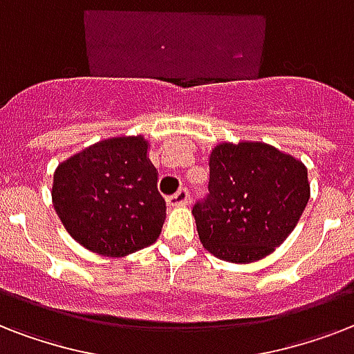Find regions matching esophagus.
I'll return each instance as SVG.
<instances>
[{
    "label": "esophagus",
    "mask_w": 354,
    "mask_h": 354,
    "mask_svg": "<svg viewBox=\"0 0 354 354\" xmlns=\"http://www.w3.org/2000/svg\"><path fill=\"white\" fill-rule=\"evenodd\" d=\"M191 202V193H189L187 189H180L176 194H172L167 198V204L171 205V207H178V205H189Z\"/></svg>",
    "instance_id": "obj_1"
}]
</instances>
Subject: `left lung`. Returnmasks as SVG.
I'll list each match as a JSON object with an SVG mask.
<instances>
[{
	"label": "left lung",
	"instance_id": "left-lung-1",
	"mask_svg": "<svg viewBox=\"0 0 354 354\" xmlns=\"http://www.w3.org/2000/svg\"><path fill=\"white\" fill-rule=\"evenodd\" d=\"M207 189L193 205L200 242L230 263H253L274 252L310 196L305 165L266 143L215 147Z\"/></svg>",
	"mask_w": 354,
	"mask_h": 354
}]
</instances>
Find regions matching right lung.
I'll return each instance as SVG.
<instances>
[{"mask_svg":"<svg viewBox=\"0 0 354 354\" xmlns=\"http://www.w3.org/2000/svg\"><path fill=\"white\" fill-rule=\"evenodd\" d=\"M147 149L141 136L104 139L58 165L53 204L79 244L122 257L160 236L167 207Z\"/></svg>","mask_w":354,"mask_h":354,"instance_id":"1","label":"right lung"}]
</instances>
